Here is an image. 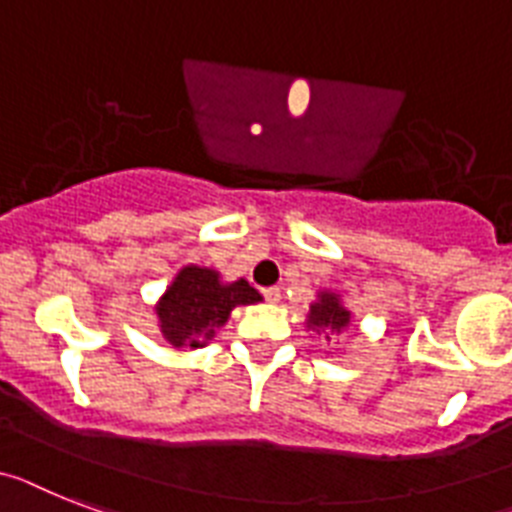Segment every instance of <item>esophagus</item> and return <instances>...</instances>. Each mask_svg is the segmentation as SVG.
Instances as JSON below:
<instances>
[{"mask_svg":"<svg viewBox=\"0 0 512 512\" xmlns=\"http://www.w3.org/2000/svg\"><path fill=\"white\" fill-rule=\"evenodd\" d=\"M263 296H265V302L278 304V302H281V289H276V286H270V289H263Z\"/></svg>","mask_w":512,"mask_h":512,"instance_id":"esophagus-1","label":"esophagus"}]
</instances>
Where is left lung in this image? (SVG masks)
I'll return each mask as SVG.
<instances>
[{
	"label": "left lung",
	"instance_id": "left-lung-1",
	"mask_svg": "<svg viewBox=\"0 0 512 512\" xmlns=\"http://www.w3.org/2000/svg\"><path fill=\"white\" fill-rule=\"evenodd\" d=\"M309 328L317 330V333H325V338L330 341V333H341L346 325L351 322V312L341 304L336 294H320L312 307H309Z\"/></svg>",
	"mask_w": 512,
	"mask_h": 512
}]
</instances>
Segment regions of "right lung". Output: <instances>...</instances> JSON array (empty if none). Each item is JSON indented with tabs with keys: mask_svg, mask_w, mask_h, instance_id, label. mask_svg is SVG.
Segmentation results:
<instances>
[{
	"mask_svg": "<svg viewBox=\"0 0 512 512\" xmlns=\"http://www.w3.org/2000/svg\"><path fill=\"white\" fill-rule=\"evenodd\" d=\"M260 299L244 278L221 283L216 270L187 265L161 296L156 312L163 338L174 349H200L229 320L231 309Z\"/></svg>",
	"mask_w": 512,
	"mask_h": 512,
	"instance_id": "obj_1",
	"label": "right lung"
}]
</instances>
